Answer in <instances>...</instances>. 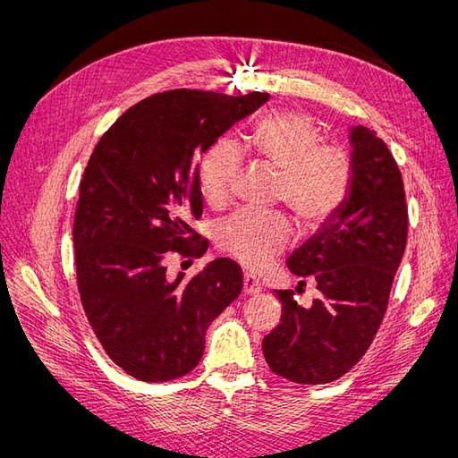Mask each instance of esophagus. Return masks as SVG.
I'll use <instances>...</instances> for the list:
<instances>
[{"mask_svg":"<svg viewBox=\"0 0 458 458\" xmlns=\"http://www.w3.org/2000/svg\"><path fill=\"white\" fill-rule=\"evenodd\" d=\"M242 293L252 296V294H259L261 293V283L256 279L254 275H244L242 279Z\"/></svg>","mask_w":458,"mask_h":458,"instance_id":"obj_1","label":"esophagus"}]
</instances>
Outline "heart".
<instances>
[{
    "label": "heart",
    "mask_w": 458,
    "mask_h": 458,
    "mask_svg": "<svg viewBox=\"0 0 458 458\" xmlns=\"http://www.w3.org/2000/svg\"><path fill=\"white\" fill-rule=\"evenodd\" d=\"M315 122L296 110L263 116L250 135L258 160L281 175L276 197L303 225L325 224L348 197L353 165L338 145H321ZM241 168V150L221 140L206 150L199 164V187L208 204H224ZM293 224L283 214L239 210L219 227L217 241L225 252L250 269H266L293 241Z\"/></svg>",
    "instance_id": "obj_1"
}]
</instances>
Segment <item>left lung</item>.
<instances>
[{
    "label": "left lung",
    "instance_id": "1",
    "mask_svg": "<svg viewBox=\"0 0 458 458\" xmlns=\"http://www.w3.org/2000/svg\"><path fill=\"white\" fill-rule=\"evenodd\" d=\"M353 177L348 197L317 234L288 258L300 284L318 298L303 308L275 290L281 323L263 338L269 369L298 384H327L355 367L380 328L407 244L405 189L390 148L365 126L350 130Z\"/></svg>",
    "mask_w": 458,
    "mask_h": 458
}]
</instances>
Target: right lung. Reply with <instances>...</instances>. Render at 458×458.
I'll return each mask as SVG.
<instances>
[{
	"instance_id": "add662e5",
	"label": "right lung",
	"mask_w": 458,
	"mask_h": 458,
	"mask_svg": "<svg viewBox=\"0 0 458 458\" xmlns=\"http://www.w3.org/2000/svg\"><path fill=\"white\" fill-rule=\"evenodd\" d=\"M269 99L252 91L172 89L128 108L93 148L74 216L78 293L106 355L143 382L195 369L214 318L242 290V269L219 258L183 283L172 254L202 256L199 157Z\"/></svg>"
}]
</instances>
